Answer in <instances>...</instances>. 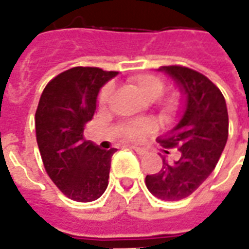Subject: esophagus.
Instances as JSON below:
<instances>
[{
	"label": "esophagus",
	"instance_id": "1",
	"mask_svg": "<svg viewBox=\"0 0 249 249\" xmlns=\"http://www.w3.org/2000/svg\"><path fill=\"white\" fill-rule=\"evenodd\" d=\"M131 149H134L135 152L137 153V154H140V156H144V154H146V150H145V149H142V148H137V146H131Z\"/></svg>",
	"mask_w": 249,
	"mask_h": 249
}]
</instances>
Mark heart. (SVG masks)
<instances>
[{
  "label": "heart",
  "mask_w": 249,
  "mask_h": 249,
  "mask_svg": "<svg viewBox=\"0 0 249 249\" xmlns=\"http://www.w3.org/2000/svg\"><path fill=\"white\" fill-rule=\"evenodd\" d=\"M137 91L142 95L146 100H156L158 99L164 91V82L158 75L154 74H140L136 75L131 79ZM113 87L110 85L101 90L99 95V105L104 107L108 104L112 96ZM182 108V97L178 93H172L168 97H166L160 104V110L164 115H176ZM153 130V123L149 121H135V122H128L121 124L118 128L119 136L123 140L128 141H140L145 135Z\"/></svg>",
  "instance_id": "1"
}]
</instances>
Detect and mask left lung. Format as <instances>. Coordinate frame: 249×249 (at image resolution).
Segmentation results:
<instances>
[{"instance_id":"obj_1","label":"left lung","mask_w":249,"mask_h":249,"mask_svg":"<svg viewBox=\"0 0 249 249\" xmlns=\"http://www.w3.org/2000/svg\"><path fill=\"white\" fill-rule=\"evenodd\" d=\"M174 79L184 96L178 123L159 142L178 148L180 158H163L162 170L145 178L146 188L162 200H180L196 192L217 164L228 141L229 115L221 91L206 75L180 65L158 69Z\"/></svg>"}]
</instances>
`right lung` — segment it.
<instances>
[{"label":"right lung","instance_id":"right-lung-1","mask_svg":"<svg viewBox=\"0 0 249 249\" xmlns=\"http://www.w3.org/2000/svg\"><path fill=\"white\" fill-rule=\"evenodd\" d=\"M118 71L75 67L51 79L36 112V137L43 166L61 193L77 202H92L108 186L117 149H100L83 131L96 110L99 91Z\"/></svg>","mask_w":249,"mask_h":249}]
</instances>
